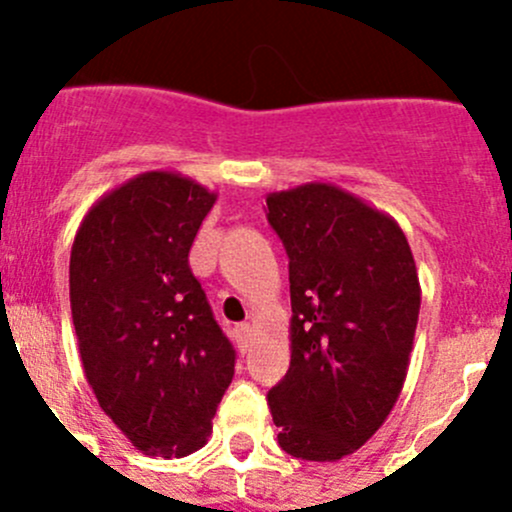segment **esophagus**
<instances>
[{
  "mask_svg": "<svg viewBox=\"0 0 512 512\" xmlns=\"http://www.w3.org/2000/svg\"><path fill=\"white\" fill-rule=\"evenodd\" d=\"M250 339H252L250 324H240V327H235V342H237V347H240L242 354H245L247 347H250Z\"/></svg>",
  "mask_w": 512,
  "mask_h": 512,
  "instance_id": "obj_1",
  "label": "esophagus"
}]
</instances>
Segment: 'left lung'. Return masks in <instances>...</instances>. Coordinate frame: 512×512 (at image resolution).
Returning a JSON list of instances; mask_svg holds the SVG:
<instances>
[{
	"instance_id": "8db88e82",
	"label": "left lung",
	"mask_w": 512,
	"mask_h": 512,
	"mask_svg": "<svg viewBox=\"0 0 512 512\" xmlns=\"http://www.w3.org/2000/svg\"><path fill=\"white\" fill-rule=\"evenodd\" d=\"M289 257L292 359L267 394L282 451L339 461L381 428L404 389L421 285L391 215L332 183L267 195Z\"/></svg>"
}]
</instances>
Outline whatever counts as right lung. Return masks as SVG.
Segmentation results:
<instances>
[{"label":"right lung","mask_w":512,"mask_h":512,"mask_svg":"<svg viewBox=\"0 0 512 512\" xmlns=\"http://www.w3.org/2000/svg\"><path fill=\"white\" fill-rule=\"evenodd\" d=\"M218 195L173 170H148L91 205L71 247L69 297L98 406L146 456L208 443L235 374L188 255Z\"/></svg>","instance_id":"obj_1"}]
</instances>
